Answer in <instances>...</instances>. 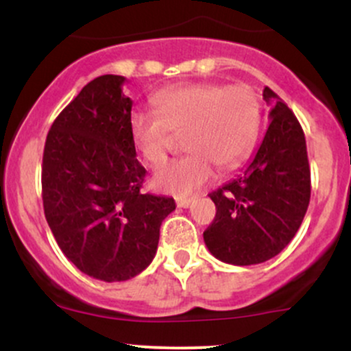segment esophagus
<instances>
[{"label":"esophagus","instance_id":"esophagus-1","mask_svg":"<svg viewBox=\"0 0 351 351\" xmlns=\"http://www.w3.org/2000/svg\"><path fill=\"white\" fill-rule=\"evenodd\" d=\"M176 206H178V208H189V206H191V199H189V198L176 199Z\"/></svg>","mask_w":351,"mask_h":351}]
</instances>
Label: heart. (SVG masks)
Masks as SVG:
<instances>
[{"instance_id":"1","label":"heart","mask_w":351,"mask_h":351,"mask_svg":"<svg viewBox=\"0 0 351 351\" xmlns=\"http://www.w3.org/2000/svg\"><path fill=\"white\" fill-rule=\"evenodd\" d=\"M155 112H132L134 145L152 167L167 162L175 134L183 135L188 155L156 171L153 186L183 198L215 176L216 165L236 168L256 145L261 127L259 100L251 88L219 84H183L152 97Z\"/></svg>"}]
</instances>
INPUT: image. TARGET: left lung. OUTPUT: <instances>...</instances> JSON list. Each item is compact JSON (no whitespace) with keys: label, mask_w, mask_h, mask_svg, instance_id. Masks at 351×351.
<instances>
[{"label":"left lung","mask_w":351,"mask_h":351,"mask_svg":"<svg viewBox=\"0 0 351 351\" xmlns=\"http://www.w3.org/2000/svg\"><path fill=\"white\" fill-rule=\"evenodd\" d=\"M267 132L254 158L234 180L213 191L216 216L203 232L216 259L252 265L272 259L299 231L310 201L305 135L292 110L269 87Z\"/></svg>","instance_id":"1"}]
</instances>
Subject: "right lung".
<instances>
[{
  "label": "right lung",
  "mask_w": 351,
  "mask_h": 351,
  "mask_svg": "<svg viewBox=\"0 0 351 351\" xmlns=\"http://www.w3.org/2000/svg\"><path fill=\"white\" fill-rule=\"evenodd\" d=\"M125 77L90 80L60 112L44 145L43 204L56 243L79 271L128 280L150 265L175 199L142 193Z\"/></svg>",
  "instance_id": "1"
}]
</instances>
